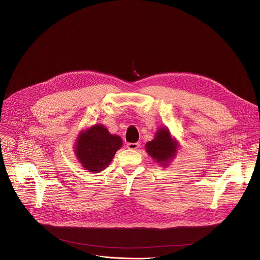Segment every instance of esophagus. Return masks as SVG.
I'll use <instances>...</instances> for the list:
<instances>
[{
    "instance_id": "obj_1",
    "label": "esophagus",
    "mask_w": 260,
    "mask_h": 260,
    "mask_svg": "<svg viewBox=\"0 0 260 260\" xmlns=\"http://www.w3.org/2000/svg\"><path fill=\"white\" fill-rule=\"evenodd\" d=\"M140 147V143H127V148L132 150H136Z\"/></svg>"
}]
</instances>
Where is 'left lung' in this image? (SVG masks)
<instances>
[{"mask_svg":"<svg viewBox=\"0 0 260 260\" xmlns=\"http://www.w3.org/2000/svg\"><path fill=\"white\" fill-rule=\"evenodd\" d=\"M147 153L161 166H168L169 161L174 158L178 148V142L171 137L167 127H159L154 139L145 145Z\"/></svg>","mask_w":260,"mask_h":260,"instance_id":"8db88e82","label":"left lung"}]
</instances>
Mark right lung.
<instances>
[{
	"label": "right lung",
	"mask_w": 260,
	"mask_h": 260,
	"mask_svg": "<svg viewBox=\"0 0 260 260\" xmlns=\"http://www.w3.org/2000/svg\"><path fill=\"white\" fill-rule=\"evenodd\" d=\"M121 146L119 136L110 134L103 124H94L78 136L75 152L86 170L99 173L109 166Z\"/></svg>",
	"instance_id": "1"
}]
</instances>
